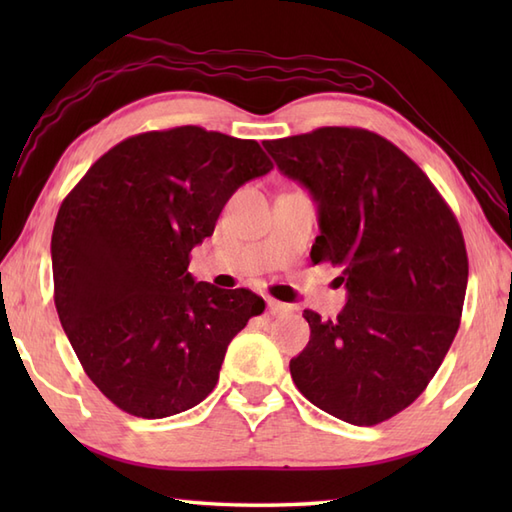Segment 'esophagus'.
I'll return each mask as SVG.
<instances>
[{
    "instance_id": "esophagus-1",
    "label": "esophagus",
    "mask_w": 512,
    "mask_h": 512,
    "mask_svg": "<svg viewBox=\"0 0 512 512\" xmlns=\"http://www.w3.org/2000/svg\"><path fill=\"white\" fill-rule=\"evenodd\" d=\"M268 303V312L273 314V317H281V314H288L292 310V306H288V303H281L277 299H266Z\"/></svg>"
}]
</instances>
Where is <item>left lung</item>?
I'll use <instances>...</instances> for the list:
<instances>
[{"label":"left lung","mask_w":512,"mask_h":512,"mask_svg":"<svg viewBox=\"0 0 512 512\" xmlns=\"http://www.w3.org/2000/svg\"><path fill=\"white\" fill-rule=\"evenodd\" d=\"M264 147L317 202L310 257L341 266L347 290L334 321L303 310L310 341L292 380L330 416L374 427L427 389L458 334L462 228L416 162L367 129L321 127Z\"/></svg>","instance_id":"left-lung-1"}]
</instances>
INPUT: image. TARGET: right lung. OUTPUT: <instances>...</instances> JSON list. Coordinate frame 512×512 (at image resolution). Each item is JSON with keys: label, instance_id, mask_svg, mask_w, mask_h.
Masks as SVG:
<instances>
[{"label": "right lung", "instance_id": "right-lung-1", "mask_svg": "<svg viewBox=\"0 0 512 512\" xmlns=\"http://www.w3.org/2000/svg\"><path fill=\"white\" fill-rule=\"evenodd\" d=\"M273 162L255 140L184 125L123 140L63 200L54 306L92 383L118 409L167 418L211 394L226 347L266 303L189 273L228 198Z\"/></svg>", "mask_w": 512, "mask_h": 512}]
</instances>
